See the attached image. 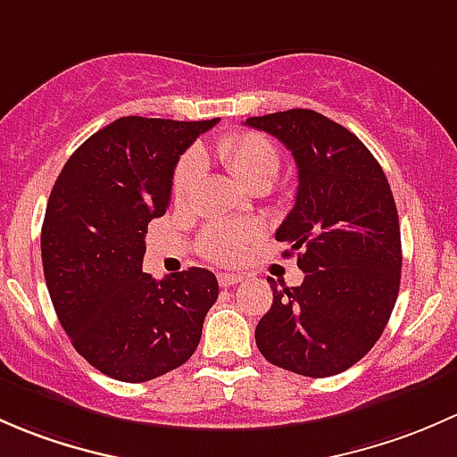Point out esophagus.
<instances>
[{
    "label": "esophagus",
    "instance_id": "34e87169",
    "mask_svg": "<svg viewBox=\"0 0 457 457\" xmlns=\"http://www.w3.org/2000/svg\"><path fill=\"white\" fill-rule=\"evenodd\" d=\"M242 279H244V277L237 275V272H220V275H218V281H220V286H222V288L237 286Z\"/></svg>",
    "mask_w": 457,
    "mask_h": 457
}]
</instances>
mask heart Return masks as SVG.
<instances>
[{"label": "heart", "mask_w": 457, "mask_h": 457, "mask_svg": "<svg viewBox=\"0 0 457 457\" xmlns=\"http://www.w3.org/2000/svg\"><path fill=\"white\" fill-rule=\"evenodd\" d=\"M215 156L220 162L242 182L248 189H255L263 182H272L279 173L281 156L279 149L275 147L270 138L246 131V134L222 136L215 143ZM202 173V156L200 154H189L182 158L173 173V200L178 204H185L194 194L197 180ZM255 224H215L202 235V251L206 257L215 262H235L242 255L244 246L251 239H255Z\"/></svg>", "instance_id": "heart-1"}]
</instances>
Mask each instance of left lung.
Instances as JSON below:
<instances>
[{
	"instance_id": "left-lung-1",
	"label": "left lung",
	"mask_w": 457,
	"mask_h": 457,
	"mask_svg": "<svg viewBox=\"0 0 457 457\" xmlns=\"http://www.w3.org/2000/svg\"><path fill=\"white\" fill-rule=\"evenodd\" d=\"M279 138L299 169L295 206L277 242L297 253L301 286L272 288L255 328L263 359L326 378L359 363L392 317L401 288V227L378 160L345 129L312 110L246 119Z\"/></svg>"
}]
</instances>
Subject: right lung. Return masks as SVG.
I'll use <instances>...</instances> for the list:
<instances>
[{
  "instance_id": "1",
  "label": "right lung",
  "mask_w": 457,
  "mask_h": 457,
  "mask_svg": "<svg viewBox=\"0 0 457 457\" xmlns=\"http://www.w3.org/2000/svg\"><path fill=\"white\" fill-rule=\"evenodd\" d=\"M215 123L125 116L89 136L56 178L41 228L46 286L74 350L110 378H158L200 343L215 275L189 268L156 281L143 257L178 160Z\"/></svg>"
}]
</instances>
